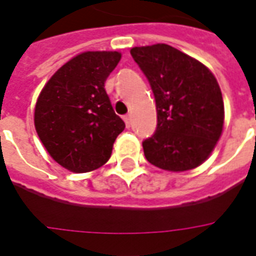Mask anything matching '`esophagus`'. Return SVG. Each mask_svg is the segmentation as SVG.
<instances>
[{
	"mask_svg": "<svg viewBox=\"0 0 256 256\" xmlns=\"http://www.w3.org/2000/svg\"><path fill=\"white\" fill-rule=\"evenodd\" d=\"M124 123H126V126H128V128H130V126H132V116H130V115H126V116H124Z\"/></svg>",
	"mask_w": 256,
	"mask_h": 256,
	"instance_id": "34e87169",
	"label": "esophagus"
}]
</instances>
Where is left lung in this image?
<instances>
[{
	"label": "left lung",
	"instance_id": "1",
	"mask_svg": "<svg viewBox=\"0 0 256 256\" xmlns=\"http://www.w3.org/2000/svg\"><path fill=\"white\" fill-rule=\"evenodd\" d=\"M130 54L156 100V132L142 142L146 160L166 171L196 168L213 152L224 126L216 77L200 60L164 43L133 47Z\"/></svg>",
	"mask_w": 256,
	"mask_h": 256
}]
</instances>
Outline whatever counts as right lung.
<instances>
[{
    "instance_id": "right-lung-1",
    "label": "right lung",
    "mask_w": 256,
    "mask_h": 256,
    "mask_svg": "<svg viewBox=\"0 0 256 256\" xmlns=\"http://www.w3.org/2000/svg\"><path fill=\"white\" fill-rule=\"evenodd\" d=\"M118 51H85L56 70L35 106V128L54 160L72 172L108 162L124 128L104 82L120 60Z\"/></svg>"
}]
</instances>
